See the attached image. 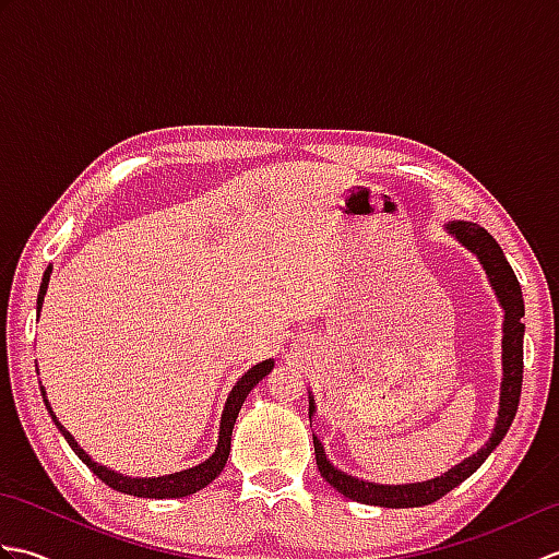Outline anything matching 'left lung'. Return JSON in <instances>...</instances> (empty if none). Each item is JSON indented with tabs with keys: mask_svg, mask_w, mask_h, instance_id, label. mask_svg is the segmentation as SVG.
Returning a JSON list of instances; mask_svg holds the SVG:
<instances>
[{
	"mask_svg": "<svg viewBox=\"0 0 559 559\" xmlns=\"http://www.w3.org/2000/svg\"><path fill=\"white\" fill-rule=\"evenodd\" d=\"M449 235H454L456 240L471 249L478 257L485 273H488L490 286L500 300L504 310V324H502V391H500V413H497L495 430L488 442H485L476 454L463 459L459 466L449 468L442 476L423 483H408V485H379L367 483L348 476V473L331 466V461L324 454V447L314 437V454H317V468L322 473V478L331 485V488L346 495L348 500L374 504V507H389V509H408V507H425L437 502L439 497H444L449 490H454L468 476H473L483 461L492 454V449L502 442L509 425H512L519 396H521V379H524V298H521V286L516 281L514 269L509 266L504 259L500 245L495 242V237L480 228L478 223L468 221H451L447 223ZM314 413V396H310V418Z\"/></svg>",
	"mask_w": 559,
	"mask_h": 559,
	"instance_id": "left-lung-1",
	"label": "left lung"
}]
</instances>
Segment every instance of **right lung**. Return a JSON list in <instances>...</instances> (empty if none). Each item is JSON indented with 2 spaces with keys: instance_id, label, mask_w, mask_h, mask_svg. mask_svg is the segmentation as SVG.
Instances as JSON below:
<instances>
[{
  "instance_id": "1",
  "label": "right lung",
  "mask_w": 559,
  "mask_h": 559,
  "mask_svg": "<svg viewBox=\"0 0 559 559\" xmlns=\"http://www.w3.org/2000/svg\"><path fill=\"white\" fill-rule=\"evenodd\" d=\"M50 273H52V266H47L45 269V276H43V283H40V293H38V314H40L43 298H45V293H47V283H50ZM271 370H273V360L269 358L264 362L254 365L252 370H247L240 377V382L233 386L228 401H225L223 415H221L218 447H216V451H213V454L204 463H199V466L180 471V473H170V476H160V478H129V476H122V473H115L110 468L100 466V463L93 461L86 454V451H83L76 444V439L71 437V432L67 430V427L57 420V415L52 413L50 403H47V399H45V389L43 386H40V394H43V401H45L47 411H50V415H52V423L57 425V430L64 435L69 447L74 449V454L93 471V476H98L105 485H110V488L117 490V492L134 495V497H148V500H170V497L194 495V492H199L201 488H206L209 483H213V480L221 476V471L225 468V461H228V456H230V437H233V425L237 420V413H240L249 391H252Z\"/></svg>"
}]
</instances>
